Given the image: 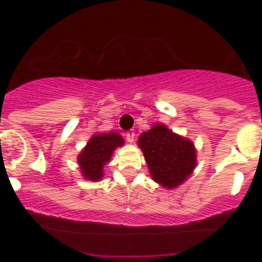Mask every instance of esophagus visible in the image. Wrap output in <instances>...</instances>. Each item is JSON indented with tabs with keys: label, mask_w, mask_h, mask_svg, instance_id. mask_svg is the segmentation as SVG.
<instances>
[{
	"label": "esophagus",
	"mask_w": 262,
	"mask_h": 262,
	"mask_svg": "<svg viewBox=\"0 0 262 262\" xmlns=\"http://www.w3.org/2000/svg\"><path fill=\"white\" fill-rule=\"evenodd\" d=\"M125 138L126 141L129 142V143H133L134 142V138H136V133H134V130H128L125 133Z\"/></svg>",
	"instance_id": "esophagus-1"
}]
</instances>
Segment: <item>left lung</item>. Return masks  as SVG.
I'll list each match as a JSON object with an SVG mask.
<instances>
[{"label":"left lung","mask_w":262,"mask_h":262,"mask_svg":"<svg viewBox=\"0 0 262 262\" xmlns=\"http://www.w3.org/2000/svg\"><path fill=\"white\" fill-rule=\"evenodd\" d=\"M152 179L166 189H173L186 180L196 165V150L190 139L173 133L163 124H155L139 136Z\"/></svg>","instance_id":"left-lung-1"}]
</instances>
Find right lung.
<instances>
[{"label":"right lung","instance_id":"add662e5","mask_svg":"<svg viewBox=\"0 0 262 262\" xmlns=\"http://www.w3.org/2000/svg\"><path fill=\"white\" fill-rule=\"evenodd\" d=\"M123 144V137L113 132L92 136L77 158L83 178L91 181H99L102 179L104 166L110 161L115 148Z\"/></svg>","mask_w":262,"mask_h":262}]
</instances>
